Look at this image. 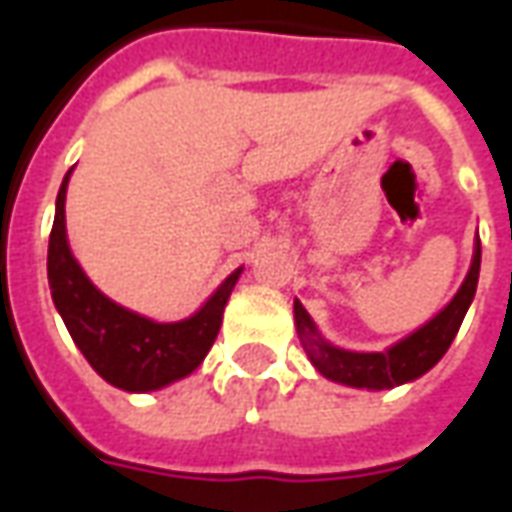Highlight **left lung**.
<instances>
[{
    "label": "left lung",
    "mask_w": 512,
    "mask_h": 512,
    "mask_svg": "<svg viewBox=\"0 0 512 512\" xmlns=\"http://www.w3.org/2000/svg\"><path fill=\"white\" fill-rule=\"evenodd\" d=\"M477 279H480V238L474 246L472 268L463 279L461 290L455 293V299L433 321L425 323L414 334H408L406 340L392 345L384 354H356V351H345V348L326 343L315 329L310 312L301 307V301L293 304L296 332L321 376L340 381L345 386H356V389H392V386L425 376L430 367L447 354V348L461 329L463 315L472 304Z\"/></svg>",
    "instance_id": "1"
}]
</instances>
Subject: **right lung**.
<instances>
[{"mask_svg": "<svg viewBox=\"0 0 512 512\" xmlns=\"http://www.w3.org/2000/svg\"><path fill=\"white\" fill-rule=\"evenodd\" d=\"M65 175L49 235V285L54 307L98 376L126 392H153L202 365L222 326L224 304L241 268L224 279L200 312L178 323H156L106 299L76 263L65 235Z\"/></svg>", "mask_w": 512, "mask_h": 512, "instance_id": "add662e5", "label": "right lung"}]
</instances>
